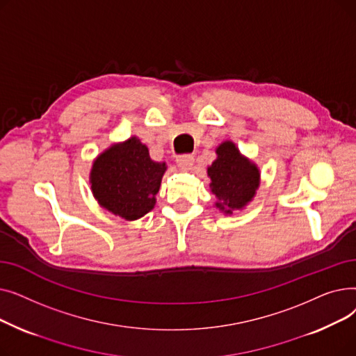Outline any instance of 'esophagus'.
I'll return each mask as SVG.
<instances>
[{
  "mask_svg": "<svg viewBox=\"0 0 356 356\" xmlns=\"http://www.w3.org/2000/svg\"><path fill=\"white\" fill-rule=\"evenodd\" d=\"M176 163L181 168V170H191V168L193 167L195 159L192 154H184V156H179Z\"/></svg>",
  "mask_w": 356,
  "mask_h": 356,
  "instance_id": "obj_1",
  "label": "esophagus"
}]
</instances>
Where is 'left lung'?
<instances>
[{
  "label": "left lung",
  "mask_w": 356,
  "mask_h": 356,
  "mask_svg": "<svg viewBox=\"0 0 356 356\" xmlns=\"http://www.w3.org/2000/svg\"><path fill=\"white\" fill-rule=\"evenodd\" d=\"M216 159L208 165L211 193L222 213L242 211L257 195L261 181L258 165L239 152L236 144L225 140L216 147Z\"/></svg>",
  "instance_id": "8db88e82"
}]
</instances>
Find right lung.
Segmentation results:
<instances>
[{
    "label": "right lung",
    "instance_id": "add662e5",
    "mask_svg": "<svg viewBox=\"0 0 356 356\" xmlns=\"http://www.w3.org/2000/svg\"><path fill=\"white\" fill-rule=\"evenodd\" d=\"M165 161H154L138 137L111 144L92 163L89 183L99 207L125 220H137L156 207Z\"/></svg>",
    "mask_w": 356,
    "mask_h": 356
}]
</instances>
